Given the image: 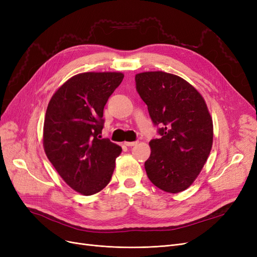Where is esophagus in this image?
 <instances>
[{
    "label": "esophagus",
    "instance_id": "obj_1",
    "mask_svg": "<svg viewBox=\"0 0 257 257\" xmlns=\"http://www.w3.org/2000/svg\"><path fill=\"white\" fill-rule=\"evenodd\" d=\"M137 144H138V142H125V143H124V145L127 146V147H134Z\"/></svg>",
    "mask_w": 257,
    "mask_h": 257
}]
</instances>
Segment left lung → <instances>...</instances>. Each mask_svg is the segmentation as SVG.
I'll return each mask as SVG.
<instances>
[{"label":"left lung","instance_id":"8db88e82","mask_svg":"<svg viewBox=\"0 0 257 257\" xmlns=\"http://www.w3.org/2000/svg\"><path fill=\"white\" fill-rule=\"evenodd\" d=\"M136 90L159 128L145 168L162 191L179 193L195 181L211 151L213 123L200 93L181 77L165 72L135 76Z\"/></svg>","mask_w":257,"mask_h":257}]
</instances>
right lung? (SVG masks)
Instances as JSON below:
<instances>
[{
    "label": "right lung",
    "instance_id": "1",
    "mask_svg": "<svg viewBox=\"0 0 257 257\" xmlns=\"http://www.w3.org/2000/svg\"><path fill=\"white\" fill-rule=\"evenodd\" d=\"M123 77L120 72L75 75L54 92L46 110L45 153L66 184L85 196L109 183L122 151L100 134L104 107Z\"/></svg>",
    "mask_w": 257,
    "mask_h": 257
}]
</instances>
